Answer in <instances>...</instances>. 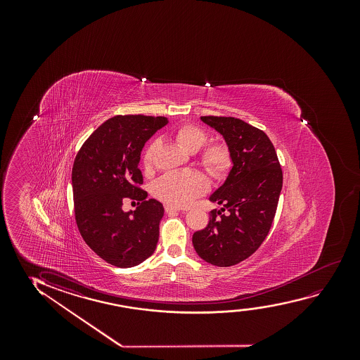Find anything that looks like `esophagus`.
Here are the masks:
<instances>
[{"label": "esophagus", "instance_id": "34e87169", "mask_svg": "<svg viewBox=\"0 0 360 360\" xmlns=\"http://www.w3.org/2000/svg\"><path fill=\"white\" fill-rule=\"evenodd\" d=\"M165 212L166 214H174V212H181V209L177 207H173V205H167L165 207Z\"/></svg>", "mask_w": 360, "mask_h": 360}]
</instances>
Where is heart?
I'll list each match as a JSON object with an SVG mask.
<instances>
[{
  "label": "heart",
  "instance_id": "b5f03b06",
  "mask_svg": "<svg viewBox=\"0 0 360 360\" xmlns=\"http://www.w3.org/2000/svg\"><path fill=\"white\" fill-rule=\"evenodd\" d=\"M173 138L181 148L189 153H195L205 145L207 134L205 130L193 124H184L173 131ZM158 141L148 145L143 153V167L148 169L153 165V155ZM200 162L212 177L221 178L232 166L230 150L224 143H212L204 148ZM207 191V178L197 171L169 172L160 178L153 186V194L163 202L184 207Z\"/></svg>",
  "mask_w": 360,
  "mask_h": 360
}]
</instances>
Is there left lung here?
Wrapping results in <instances>:
<instances>
[{"mask_svg":"<svg viewBox=\"0 0 360 360\" xmlns=\"http://www.w3.org/2000/svg\"><path fill=\"white\" fill-rule=\"evenodd\" d=\"M200 119L221 134L231 153L232 168L221 187L209 197L221 209L212 210L207 227L194 232L193 246L212 266H235L255 253L271 230L283 172L264 131L232 117Z\"/></svg>","mask_w":360,"mask_h":360,"instance_id":"1","label":"left lung"}]
</instances>
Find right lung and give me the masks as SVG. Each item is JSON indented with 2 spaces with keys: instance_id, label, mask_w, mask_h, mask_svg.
<instances>
[{
  "instance_id": "1",
  "label": "right lung",
  "mask_w": 360,
  "mask_h": 360,
  "mask_svg": "<svg viewBox=\"0 0 360 360\" xmlns=\"http://www.w3.org/2000/svg\"><path fill=\"white\" fill-rule=\"evenodd\" d=\"M167 123L165 117L117 115L94 130L75 158L71 182L79 233L112 266H138L156 250L165 209L139 187V162L145 143ZM127 198L139 207L123 212Z\"/></svg>"
}]
</instances>
